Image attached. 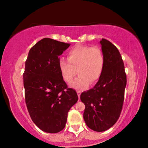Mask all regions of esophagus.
<instances>
[{
	"label": "esophagus",
	"instance_id": "esophagus-1",
	"mask_svg": "<svg viewBox=\"0 0 148 148\" xmlns=\"http://www.w3.org/2000/svg\"><path fill=\"white\" fill-rule=\"evenodd\" d=\"M77 93L79 99L80 98V95H81V92H80V91H77Z\"/></svg>",
	"mask_w": 148,
	"mask_h": 148
}]
</instances>
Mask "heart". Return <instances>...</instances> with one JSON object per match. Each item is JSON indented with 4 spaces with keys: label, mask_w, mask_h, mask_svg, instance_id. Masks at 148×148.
I'll list each match as a JSON object with an SVG mask.
<instances>
[{
    "label": "heart",
    "mask_w": 148,
    "mask_h": 148,
    "mask_svg": "<svg viewBox=\"0 0 148 148\" xmlns=\"http://www.w3.org/2000/svg\"><path fill=\"white\" fill-rule=\"evenodd\" d=\"M105 65V57L102 49L98 46L79 45L67 52V60L60 58L58 66L64 82L70 83L75 77H78L71 86L77 89L88 87L100 79Z\"/></svg>",
    "instance_id": "obj_1"
}]
</instances>
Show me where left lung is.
<instances>
[{
	"mask_svg": "<svg viewBox=\"0 0 148 148\" xmlns=\"http://www.w3.org/2000/svg\"><path fill=\"white\" fill-rule=\"evenodd\" d=\"M100 42L105 57L102 74L94 88L82 92L80 96L85 104L86 124L98 132L106 131L118 121L127 84L124 63L119 50L104 38Z\"/></svg>",
	"mask_w": 148,
	"mask_h": 148,
	"instance_id": "obj_1",
	"label": "left lung"
}]
</instances>
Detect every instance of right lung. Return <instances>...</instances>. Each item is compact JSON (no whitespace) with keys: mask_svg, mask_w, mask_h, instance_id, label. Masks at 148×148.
Instances as JSON below:
<instances>
[{"mask_svg":"<svg viewBox=\"0 0 148 148\" xmlns=\"http://www.w3.org/2000/svg\"><path fill=\"white\" fill-rule=\"evenodd\" d=\"M69 44L44 38L30 49L23 73L25 104L32 120L46 133L65 127L70 108L77 102L75 90L68 88L58 66V58Z\"/></svg>","mask_w":148,"mask_h":148,"instance_id":"add662e5","label":"right lung"}]
</instances>
